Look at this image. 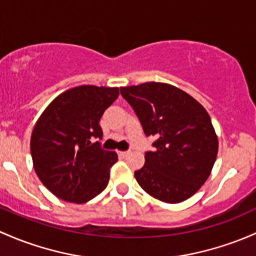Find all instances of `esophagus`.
I'll return each mask as SVG.
<instances>
[{"label":"esophagus","instance_id":"esophagus-1","mask_svg":"<svg viewBox=\"0 0 256 256\" xmlns=\"http://www.w3.org/2000/svg\"><path fill=\"white\" fill-rule=\"evenodd\" d=\"M118 154L120 158H125L128 156V150H120V152H118Z\"/></svg>","mask_w":256,"mask_h":256}]
</instances>
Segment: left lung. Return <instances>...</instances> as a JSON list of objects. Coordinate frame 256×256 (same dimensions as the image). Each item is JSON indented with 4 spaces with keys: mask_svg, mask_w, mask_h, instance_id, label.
I'll use <instances>...</instances> for the list:
<instances>
[{
    "mask_svg": "<svg viewBox=\"0 0 256 256\" xmlns=\"http://www.w3.org/2000/svg\"><path fill=\"white\" fill-rule=\"evenodd\" d=\"M146 136H156L154 150L135 172L140 186L152 198L179 204L205 184L218 153V137L206 109L180 88L162 82L121 87Z\"/></svg>",
    "mask_w": 256,
    "mask_h": 256,
    "instance_id": "8db88e82",
    "label": "left lung"
}]
</instances>
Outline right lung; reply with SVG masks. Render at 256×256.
Masks as SVG:
<instances>
[{
    "mask_svg": "<svg viewBox=\"0 0 256 256\" xmlns=\"http://www.w3.org/2000/svg\"><path fill=\"white\" fill-rule=\"evenodd\" d=\"M119 96L118 87L80 86L56 96L34 125L33 166L56 198L86 204L106 188L118 154L102 150L99 120Z\"/></svg>",
    "mask_w": 256,
    "mask_h": 256,
    "instance_id": "right-lung-1",
    "label": "right lung"
}]
</instances>
